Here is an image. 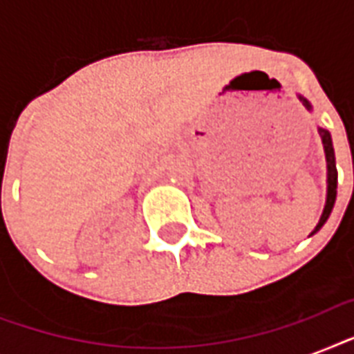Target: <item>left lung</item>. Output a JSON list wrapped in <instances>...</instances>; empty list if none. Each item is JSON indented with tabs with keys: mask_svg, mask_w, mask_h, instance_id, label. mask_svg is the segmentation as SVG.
I'll use <instances>...</instances> for the list:
<instances>
[{
	"mask_svg": "<svg viewBox=\"0 0 354 354\" xmlns=\"http://www.w3.org/2000/svg\"><path fill=\"white\" fill-rule=\"evenodd\" d=\"M299 101L305 104V108H307V110H310V104L307 102V99L299 97ZM319 136H322V141H324V149H325V156H327V171H329V174H327V183H329V187H327V204H325V209H324V213H322V218H319L318 226L314 227L313 235L318 232V230H322V226H324L325 222H327V218H329L330 211H333V207H335L336 183H338V171H336L335 149H333L330 133L327 132V130H324V128H319Z\"/></svg>",
	"mask_w": 354,
	"mask_h": 354,
	"instance_id": "8db88e82",
	"label": "left lung"
}]
</instances>
